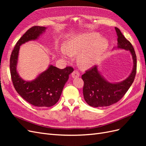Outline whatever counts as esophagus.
I'll return each instance as SVG.
<instances>
[{
  "label": "esophagus",
  "mask_w": 146,
  "mask_h": 146,
  "mask_svg": "<svg viewBox=\"0 0 146 146\" xmlns=\"http://www.w3.org/2000/svg\"><path fill=\"white\" fill-rule=\"evenodd\" d=\"M80 76V73H79L77 70H74L72 74V78H77Z\"/></svg>",
  "instance_id": "obj_1"
}]
</instances>
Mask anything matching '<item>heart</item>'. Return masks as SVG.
I'll list each match as a JSON object with an SVG mask.
<instances>
[{
    "label": "heart",
    "mask_w": 146,
    "mask_h": 146,
    "mask_svg": "<svg viewBox=\"0 0 146 146\" xmlns=\"http://www.w3.org/2000/svg\"><path fill=\"white\" fill-rule=\"evenodd\" d=\"M108 47V41L100 38L98 33L89 32L78 35L66 41L65 47H61L58 53L65 60H69L71 55H77L78 63L83 68L94 66L101 58Z\"/></svg>",
    "instance_id": "heart-1"
}]
</instances>
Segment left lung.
Listing matches in <instances>:
<instances>
[{"label": "left lung", "instance_id": "left-lung-1", "mask_svg": "<svg viewBox=\"0 0 146 146\" xmlns=\"http://www.w3.org/2000/svg\"><path fill=\"white\" fill-rule=\"evenodd\" d=\"M117 36V46L113 49L129 51L133 60V69L130 74L121 82L111 83L105 79L96 65L82 75L84 82L83 93L86 102L92 107H107L116 103L129 89L136 72V56L131 44L127 40L118 28L115 27Z\"/></svg>", "mask_w": 146, "mask_h": 146}]
</instances>
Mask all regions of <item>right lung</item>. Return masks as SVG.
I'll list each match as a JSON object with an SVG mask.
<instances>
[{
    "label": "right lung",
    "instance_id": "1",
    "mask_svg": "<svg viewBox=\"0 0 146 146\" xmlns=\"http://www.w3.org/2000/svg\"><path fill=\"white\" fill-rule=\"evenodd\" d=\"M47 29L34 26L28 30L17 42L10 61L11 76L16 91L27 102L38 107H50L56 104L69 76L74 71L71 67L60 69L50 64L32 80H25L20 77L17 67L21 46L30 41L37 40Z\"/></svg>",
    "mask_w": 146,
    "mask_h": 146
}]
</instances>
